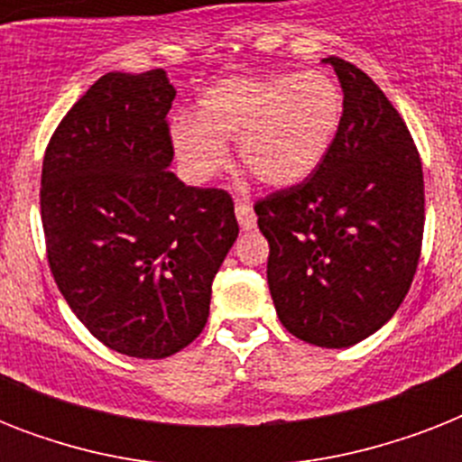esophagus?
I'll use <instances>...</instances> for the list:
<instances>
[{
  "mask_svg": "<svg viewBox=\"0 0 462 462\" xmlns=\"http://www.w3.org/2000/svg\"><path fill=\"white\" fill-rule=\"evenodd\" d=\"M235 213H237V223H239V227H242V230L249 232V230H254V227H256V216H254V210H252V206H249V203L237 201V206H235Z\"/></svg>",
  "mask_w": 462,
  "mask_h": 462,
  "instance_id": "esophagus-1",
  "label": "esophagus"
}]
</instances>
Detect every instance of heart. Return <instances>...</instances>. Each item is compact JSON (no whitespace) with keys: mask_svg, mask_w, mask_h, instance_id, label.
I'll use <instances>...</instances> for the list:
<instances>
[{"mask_svg":"<svg viewBox=\"0 0 462 462\" xmlns=\"http://www.w3.org/2000/svg\"><path fill=\"white\" fill-rule=\"evenodd\" d=\"M343 90L323 71L235 76L216 83L196 105V122L172 126L181 172L206 184L230 160L271 189L302 184L321 167L343 125Z\"/></svg>","mask_w":462,"mask_h":462,"instance_id":"b5f03b06","label":"heart"}]
</instances>
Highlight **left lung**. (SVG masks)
Masks as SVG:
<instances>
[{
  "mask_svg": "<svg viewBox=\"0 0 462 462\" xmlns=\"http://www.w3.org/2000/svg\"><path fill=\"white\" fill-rule=\"evenodd\" d=\"M343 88V125L307 181L254 206L271 245L268 290L285 328L350 347L398 311L415 278L424 180L408 126L355 64L321 60Z\"/></svg>",
  "mask_w": 462,
  "mask_h": 462,
  "instance_id": "8db88e82",
  "label": "left lung"
}]
</instances>
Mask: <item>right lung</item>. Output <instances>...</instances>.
Masks as SVG:
<instances>
[{
	"label": "right lung",
	"mask_w": 462,
	"mask_h": 462,
	"mask_svg": "<svg viewBox=\"0 0 462 462\" xmlns=\"http://www.w3.org/2000/svg\"><path fill=\"white\" fill-rule=\"evenodd\" d=\"M167 71L100 76L42 162L47 261L76 319L110 350L162 359L208 321L210 285L239 235L223 189L174 172Z\"/></svg>",
	"instance_id": "obj_1"
}]
</instances>
